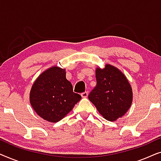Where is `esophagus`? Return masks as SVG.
I'll return each instance as SVG.
<instances>
[{
    "mask_svg": "<svg viewBox=\"0 0 161 161\" xmlns=\"http://www.w3.org/2000/svg\"><path fill=\"white\" fill-rule=\"evenodd\" d=\"M88 94H88L87 92H83V93H81V97L83 98H86L88 97Z\"/></svg>",
    "mask_w": 161,
    "mask_h": 161,
    "instance_id": "1",
    "label": "esophagus"
}]
</instances>
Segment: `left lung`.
Masks as SVG:
<instances>
[{
  "label": "left lung",
  "mask_w": 161,
  "mask_h": 161,
  "mask_svg": "<svg viewBox=\"0 0 161 161\" xmlns=\"http://www.w3.org/2000/svg\"><path fill=\"white\" fill-rule=\"evenodd\" d=\"M97 85L89 94V100L101 115L108 121L122 117L130 107L133 92L130 85L117 68L106 64L97 68Z\"/></svg>",
  "instance_id": "obj_1"
}]
</instances>
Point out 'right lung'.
I'll return each mask as SVG.
<instances>
[{
	"label": "right lung",
	"instance_id": "1",
	"mask_svg": "<svg viewBox=\"0 0 161 161\" xmlns=\"http://www.w3.org/2000/svg\"><path fill=\"white\" fill-rule=\"evenodd\" d=\"M81 99L73 92L65 69L53 67L42 73L32 86L30 103L39 116L50 122L63 119Z\"/></svg>",
	"mask_w": 161,
	"mask_h": 161
}]
</instances>
